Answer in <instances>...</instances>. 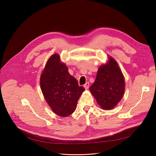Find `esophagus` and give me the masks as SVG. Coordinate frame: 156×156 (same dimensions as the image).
I'll use <instances>...</instances> for the list:
<instances>
[{
  "mask_svg": "<svg viewBox=\"0 0 156 156\" xmlns=\"http://www.w3.org/2000/svg\"><path fill=\"white\" fill-rule=\"evenodd\" d=\"M84 87L86 89H88L89 87V82H86V83L84 85Z\"/></svg>",
  "mask_w": 156,
  "mask_h": 156,
  "instance_id": "obj_1",
  "label": "esophagus"
}]
</instances>
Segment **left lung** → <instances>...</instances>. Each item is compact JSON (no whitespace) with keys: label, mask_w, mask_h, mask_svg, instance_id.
Returning <instances> with one entry per match:
<instances>
[{"label":"left lung","mask_w":156,"mask_h":156,"mask_svg":"<svg viewBox=\"0 0 156 156\" xmlns=\"http://www.w3.org/2000/svg\"><path fill=\"white\" fill-rule=\"evenodd\" d=\"M125 79L116 60L109 57L106 64L98 70L96 80L89 87L98 105L105 109H112L123 96Z\"/></svg>","instance_id":"obj_1"}]
</instances>
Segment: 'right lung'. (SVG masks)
I'll return each instance as SVG.
<instances>
[{"label": "right lung", "mask_w": 156, "mask_h": 156, "mask_svg": "<svg viewBox=\"0 0 156 156\" xmlns=\"http://www.w3.org/2000/svg\"><path fill=\"white\" fill-rule=\"evenodd\" d=\"M40 86L44 99L57 115L66 117L74 112L84 88L79 86L67 67L60 62L58 54L51 55L46 63L40 77Z\"/></svg>", "instance_id": "add662e5"}]
</instances>
